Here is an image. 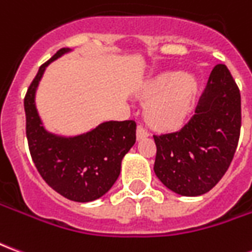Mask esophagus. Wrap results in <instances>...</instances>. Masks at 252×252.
<instances>
[{
	"label": "esophagus",
	"instance_id": "obj_1",
	"mask_svg": "<svg viewBox=\"0 0 252 252\" xmlns=\"http://www.w3.org/2000/svg\"><path fill=\"white\" fill-rule=\"evenodd\" d=\"M136 136H137V139H144V137H147L148 136L147 128H144V126H137Z\"/></svg>",
	"mask_w": 252,
	"mask_h": 252
}]
</instances>
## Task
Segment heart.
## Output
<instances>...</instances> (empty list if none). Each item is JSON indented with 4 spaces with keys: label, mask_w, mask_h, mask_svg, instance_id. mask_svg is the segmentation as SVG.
<instances>
[{
    "label": "heart",
    "mask_w": 252,
    "mask_h": 252,
    "mask_svg": "<svg viewBox=\"0 0 252 252\" xmlns=\"http://www.w3.org/2000/svg\"><path fill=\"white\" fill-rule=\"evenodd\" d=\"M198 82L191 74L164 71L150 79L142 95L151 98L146 108V119L158 129L180 126L194 104Z\"/></svg>",
    "instance_id": "1"
}]
</instances>
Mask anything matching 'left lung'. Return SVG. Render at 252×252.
Returning <instances> with one entry per match:
<instances>
[{"mask_svg":"<svg viewBox=\"0 0 252 252\" xmlns=\"http://www.w3.org/2000/svg\"><path fill=\"white\" fill-rule=\"evenodd\" d=\"M240 126L238 85L225 64H216L189 121L178 131L154 135L155 174L181 195L209 191L232 162Z\"/></svg>","mask_w":252,"mask_h":252,"instance_id":"left-lung-1","label":"left lung"}]
</instances>
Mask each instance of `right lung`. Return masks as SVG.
<instances>
[{
  "instance_id": "right-lung-1",
  "label": "right lung",
  "mask_w": 252,
  "mask_h": 252,
  "mask_svg": "<svg viewBox=\"0 0 252 252\" xmlns=\"http://www.w3.org/2000/svg\"><path fill=\"white\" fill-rule=\"evenodd\" d=\"M68 51L61 48L41 64L27 90L25 131L32 160L47 185L68 200L89 202L104 195L119 178L121 160L136 142V123L108 121L75 137L57 136L44 129L36 110V88L46 67Z\"/></svg>"
}]
</instances>
